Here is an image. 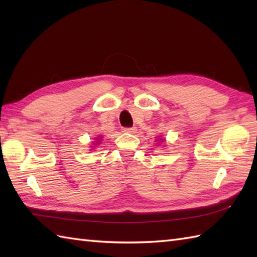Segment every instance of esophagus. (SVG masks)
<instances>
[{
  "label": "esophagus",
  "instance_id": "esophagus-1",
  "mask_svg": "<svg viewBox=\"0 0 257 257\" xmlns=\"http://www.w3.org/2000/svg\"><path fill=\"white\" fill-rule=\"evenodd\" d=\"M137 132V128L136 127H132V128H123V133H127V134H135Z\"/></svg>",
  "mask_w": 257,
  "mask_h": 257
}]
</instances>
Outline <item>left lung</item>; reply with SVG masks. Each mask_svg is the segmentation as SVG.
Returning a JSON list of instances; mask_svg holds the SVG:
<instances>
[{
    "instance_id": "obj_1",
    "label": "left lung",
    "mask_w": 257,
    "mask_h": 257,
    "mask_svg": "<svg viewBox=\"0 0 257 257\" xmlns=\"http://www.w3.org/2000/svg\"><path fill=\"white\" fill-rule=\"evenodd\" d=\"M158 140H162V139H158ZM163 140H165V139H163ZM160 143H161V141H160Z\"/></svg>"
}]
</instances>
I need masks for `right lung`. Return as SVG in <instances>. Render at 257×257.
Instances as JSON below:
<instances>
[{
	"mask_svg": "<svg viewBox=\"0 0 257 257\" xmlns=\"http://www.w3.org/2000/svg\"><path fill=\"white\" fill-rule=\"evenodd\" d=\"M101 139H102V137H100V136H98V137H96V138H95V141H94V144H92L94 146H92V147H95V146H97V145H99V144H100V141H101Z\"/></svg>",
	"mask_w": 257,
	"mask_h": 257,
	"instance_id": "right-lung-1",
	"label": "right lung"
}]
</instances>
